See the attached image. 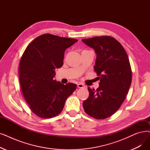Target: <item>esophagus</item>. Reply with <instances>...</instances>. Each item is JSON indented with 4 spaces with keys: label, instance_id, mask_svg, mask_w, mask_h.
Here are the masks:
<instances>
[{
    "label": "esophagus",
    "instance_id": "obj_1",
    "mask_svg": "<svg viewBox=\"0 0 150 150\" xmlns=\"http://www.w3.org/2000/svg\"><path fill=\"white\" fill-rule=\"evenodd\" d=\"M77 87L79 88H83L84 87V84H83L82 83H79L77 84Z\"/></svg>",
    "mask_w": 150,
    "mask_h": 150
}]
</instances>
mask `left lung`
<instances>
[{"instance_id": "left-lung-1", "label": "left lung", "mask_w": 150, "mask_h": 150, "mask_svg": "<svg viewBox=\"0 0 150 150\" xmlns=\"http://www.w3.org/2000/svg\"><path fill=\"white\" fill-rule=\"evenodd\" d=\"M97 54L94 70L100 79L96 90L88 88V98L83 102L84 112L95 119L113 115L125 100L132 81L128 56L121 44L110 36L83 39Z\"/></svg>"}]
</instances>
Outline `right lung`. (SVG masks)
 I'll list each match as a JSON object with an SVG mask.
<instances>
[{"mask_svg": "<svg viewBox=\"0 0 150 150\" xmlns=\"http://www.w3.org/2000/svg\"><path fill=\"white\" fill-rule=\"evenodd\" d=\"M78 40L50 34L32 41L21 58L19 83L31 111L42 118H50L63 110L67 97L76 84L54 80L55 70L63 65L64 52Z\"/></svg>", "mask_w": 150, "mask_h": 150, "instance_id": "add662e5", "label": "right lung"}]
</instances>
